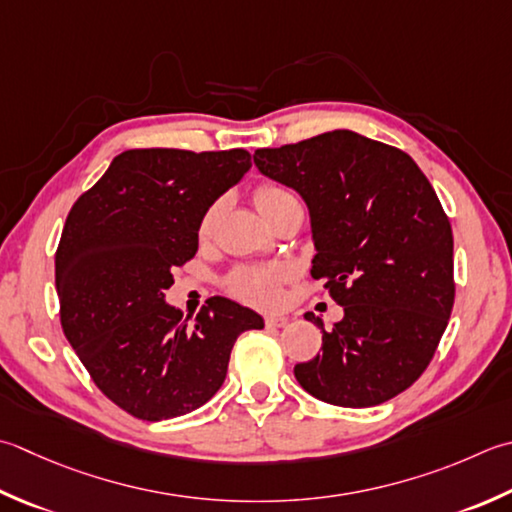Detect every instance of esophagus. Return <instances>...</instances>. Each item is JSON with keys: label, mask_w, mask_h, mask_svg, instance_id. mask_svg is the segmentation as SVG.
<instances>
[{"label": "esophagus", "mask_w": 512, "mask_h": 512, "mask_svg": "<svg viewBox=\"0 0 512 512\" xmlns=\"http://www.w3.org/2000/svg\"><path fill=\"white\" fill-rule=\"evenodd\" d=\"M264 324L268 328H284L288 324V317H284V315H268L264 319Z\"/></svg>", "instance_id": "obj_1"}]
</instances>
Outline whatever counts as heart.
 I'll return each instance as SVG.
<instances>
[{
	"mask_svg": "<svg viewBox=\"0 0 512 512\" xmlns=\"http://www.w3.org/2000/svg\"><path fill=\"white\" fill-rule=\"evenodd\" d=\"M253 202L259 213L266 217V222L277 210L297 202L295 195L275 182H262L253 190ZM217 204H210L204 215L199 217L197 233L199 237H208L213 233L217 219ZM293 270L286 264H270V266H239L226 277V290L235 299L257 308H275L282 302L284 284L290 282Z\"/></svg>",
	"mask_w": 512,
	"mask_h": 512,
	"instance_id": "obj_1",
	"label": "heart"
}]
</instances>
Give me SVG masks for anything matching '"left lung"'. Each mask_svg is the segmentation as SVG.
Returning a JSON list of instances; mask_svg holds the SVG:
<instances>
[{"mask_svg":"<svg viewBox=\"0 0 512 512\" xmlns=\"http://www.w3.org/2000/svg\"><path fill=\"white\" fill-rule=\"evenodd\" d=\"M270 179L295 188L313 219L324 282L344 319L324 330L322 353L295 366L306 393L366 408L424 375L455 304L453 228L426 175L404 150L353 130L255 150Z\"/></svg>","mask_w":512,"mask_h":512,"instance_id":"obj_1","label":"left lung"}]
</instances>
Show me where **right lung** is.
I'll list each match as a JSON object with an SVG mask.
<instances>
[{
  "label": "right lung",
  "instance_id": "right-lung-1",
  "mask_svg": "<svg viewBox=\"0 0 512 512\" xmlns=\"http://www.w3.org/2000/svg\"><path fill=\"white\" fill-rule=\"evenodd\" d=\"M250 168L244 148H133L70 208L55 253L59 322L102 393L144 422L186 415L224 384L237 337L264 319L210 297L195 324L164 302L197 253L204 210Z\"/></svg>",
  "mask_w": 512,
  "mask_h": 512
}]
</instances>
